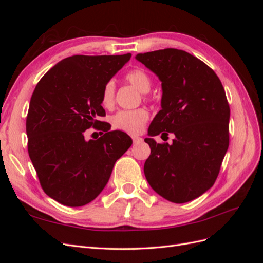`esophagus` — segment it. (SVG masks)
<instances>
[{
  "label": "esophagus",
  "instance_id": "1",
  "mask_svg": "<svg viewBox=\"0 0 263 263\" xmlns=\"http://www.w3.org/2000/svg\"><path fill=\"white\" fill-rule=\"evenodd\" d=\"M133 141H134V144H136V142L142 141V138L141 137H137V136H134L133 137Z\"/></svg>",
  "mask_w": 263,
  "mask_h": 263
}]
</instances>
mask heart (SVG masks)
Instances as JSON below:
<instances>
[{
  "mask_svg": "<svg viewBox=\"0 0 263 263\" xmlns=\"http://www.w3.org/2000/svg\"><path fill=\"white\" fill-rule=\"evenodd\" d=\"M126 80L134 85L141 93H148L151 87V79L142 69H134L126 74ZM115 84L109 81L105 84L102 92V104L110 107L114 104ZM149 118L146 109L138 108L134 110H121L113 117V125L116 128L132 135H137L144 129V126Z\"/></svg>",
  "mask_w": 263,
  "mask_h": 263,
  "instance_id": "obj_1",
  "label": "heart"
}]
</instances>
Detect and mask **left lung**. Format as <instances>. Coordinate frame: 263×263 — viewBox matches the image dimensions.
<instances>
[{"label": "left lung", "instance_id": "8db88e82", "mask_svg": "<svg viewBox=\"0 0 263 263\" xmlns=\"http://www.w3.org/2000/svg\"><path fill=\"white\" fill-rule=\"evenodd\" d=\"M161 81V109L145 141L151 153L144 165L149 185L173 203H186L210 190L229 145L230 109L219 78L203 61L174 48L136 54ZM172 132L169 145L152 138Z\"/></svg>", "mask_w": 263, "mask_h": 263}]
</instances>
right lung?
I'll list each match as a JSON object with an SVG mask.
<instances>
[{"instance_id": "right-lung-1", "label": "right lung", "mask_w": 263, "mask_h": 263, "mask_svg": "<svg viewBox=\"0 0 263 263\" xmlns=\"http://www.w3.org/2000/svg\"><path fill=\"white\" fill-rule=\"evenodd\" d=\"M130 57L77 54L62 59L31 95L26 118L29 158L44 192L62 205L92 202L133 144L126 133L110 132L108 123L97 119L105 116L103 89ZM92 125L105 134L86 141L84 132Z\"/></svg>"}]
</instances>
